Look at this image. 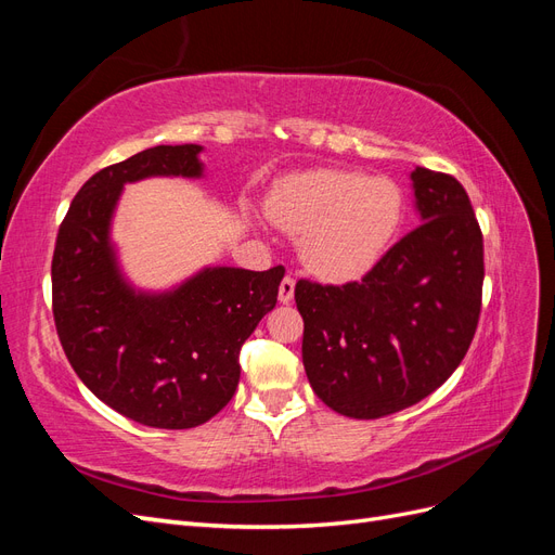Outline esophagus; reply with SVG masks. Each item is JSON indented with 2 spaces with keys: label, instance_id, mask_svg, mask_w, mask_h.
<instances>
[{
  "label": "esophagus",
  "instance_id": "34e87169",
  "mask_svg": "<svg viewBox=\"0 0 555 555\" xmlns=\"http://www.w3.org/2000/svg\"><path fill=\"white\" fill-rule=\"evenodd\" d=\"M294 289H296V280L292 275H287V278L280 282V294H278L280 304H292V300H294Z\"/></svg>",
  "mask_w": 555,
  "mask_h": 555
}]
</instances>
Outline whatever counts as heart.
Wrapping results in <instances>:
<instances>
[{"label":"heart","instance_id":"b5f03b06","mask_svg":"<svg viewBox=\"0 0 555 555\" xmlns=\"http://www.w3.org/2000/svg\"><path fill=\"white\" fill-rule=\"evenodd\" d=\"M266 215L300 238V259L314 275L351 282L371 273L391 247L405 198L386 176L312 169L275 182Z\"/></svg>","mask_w":555,"mask_h":555}]
</instances>
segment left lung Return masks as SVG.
<instances>
[{"mask_svg":"<svg viewBox=\"0 0 555 555\" xmlns=\"http://www.w3.org/2000/svg\"><path fill=\"white\" fill-rule=\"evenodd\" d=\"M422 224L359 282H296L304 365L314 393L351 418L430 396L456 371L481 312L483 236L463 184L412 171Z\"/></svg>","mask_w":555,"mask_h":555,"instance_id":"left-lung-1","label":"left lung"}]
</instances>
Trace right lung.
<instances>
[{"label":"right lung","mask_w":555,"mask_h":555,"mask_svg":"<svg viewBox=\"0 0 555 555\" xmlns=\"http://www.w3.org/2000/svg\"><path fill=\"white\" fill-rule=\"evenodd\" d=\"M201 145H157L96 171L72 201L53 251V317L82 384L143 426L206 424L236 393L241 347L278 304L284 268H206L171 294L117 273L108 224L125 182L201 176Z\"/></svg>","instance_id":"obj_1"}]
</instances>
